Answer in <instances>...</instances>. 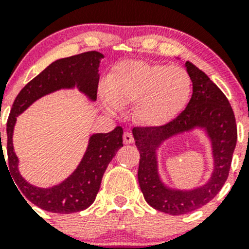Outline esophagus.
<instances>
[{
    "label": "esophagus",
    "instance_id": "1",
    "mask_svg": "<svg viewBox=\"0 0 249 249\" xmlns=\"http://www.w3.org/2000/svg\"><path fill=\"white\" fill-rule=\"evenodd\" d=\"M123 140H124V143L129 144V143H134V136H132L131 132H124L123 135Z\"/></svg>",
    "mask_w": 249,
    "mask_h": 249
}]
</instances>
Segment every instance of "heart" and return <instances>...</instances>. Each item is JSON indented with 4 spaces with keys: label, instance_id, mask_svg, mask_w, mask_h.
Instances as JSON below:
<instances>
[{
    "label": "heart",
    "instance_id": "1",
    "mask_svg": "<svg viewBox=\"0 0 249 249\" xmlns=\"http://www.w3.org/2000/svg\"><path fill=\"white\" fill-rule=\"evenodd\" d=\"M102 102L109 113L134 103L132 115L144 126L173 122L183 110L192 91L189 73L178 66L126 60L114 67L107 79Z\"/></svg>",
    "mask_w": 249,
    "mask_h": 249
}]
</instances>
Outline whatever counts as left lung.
<instances>
[{"mask_svg": "<svg viewBox=\"0 0 249 249\" xmlns=\"http://www.w3.org/2000/svg\"><path fill=\"white\" fill-rule=\"evenodd\" d=\"M185 67L192 80V97L185 110L163 126L132 130L140 151V189L149 206L170 215L196 211L219 194L229 176L237 141L235 114L223 91L196 66L186 62ZM195 129H202L210 140L213 171L207 183L194 189L169 188L159 174V148L168 139Z\"/></svg>", "mask_w": 249, "mask_h": 249, "instance_id": "1", "label": "left lung"}]
</instances>
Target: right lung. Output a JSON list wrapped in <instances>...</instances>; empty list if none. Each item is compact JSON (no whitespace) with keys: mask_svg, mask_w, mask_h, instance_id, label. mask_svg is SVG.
<instances>
[{"mask_svg":"<svg viewBox=\"0 0 249 249\" xmlns=\"http://www.w3.org/2000/svg\"><path fill=\"white\" fill-rule=\"evenodd\" d=\"M102 58H105L102 53L90 51L54 60L26 84L14 100L7 122L8 163L6 160L4 163L6 165L8 164L14 182L18 186V191H21L20 195H24L26 199L38 208L58 214H71L89 208L97 196L108 164L117 154L118 149L123 147V129L122 126H117L108 134L91 135L88 148L75 170L62 182L43 189L31 185L19 173V159L13 147L17 117L38 98L59 90L76 88L89 100L95 102L100 80L98 68ZM1 156L4 158L2 148L0 158Z\"/></svg>","mask_w":249,"mask_h":249,"instance_id":"obj_1","label":"right lung"}]
</instances>
